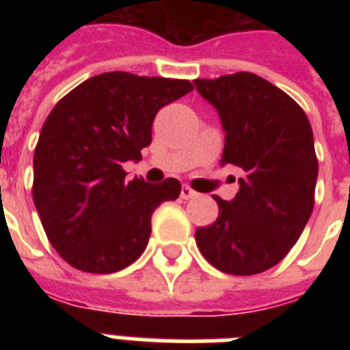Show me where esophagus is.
<instances>
[{
	"label": "esophagus",
	"mask_w": 350,
	"mask_h": 350,
	"mask_svg": "<svg viewBox=\"0 0 350 350\" xmlns=\"http://www.w3.org/2000/svg\"><path fill=\"white\" fill-rule=\"evenodd\" d=\"M181 200H192V198H196L198 196V192L196 191H192L191 187L189 185H183L181 187Z\"/></svg>",
	"instance_id": "obj_1"
}]
</instances>
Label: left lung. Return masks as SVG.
Wrapping results in <instances>:
<instances>
[{"mask_svg":"<svg viewBox=\"0 0 350 350\" xmlns=\"http://www.w3.org/2000/svg\"><path fill=\"white\" fill-rule=\"evenodd\" d=\"M225 132L221 165L243 170L239 191L216 221L196 230L203 258L218 271L250 276L269 271L298 241L314 207L318 159L304 109L252 72L196 79Z\"/></svg>","mask_w":350,"mask_h":350,"instance_id":"1","label":"left lung"}]
</instances>
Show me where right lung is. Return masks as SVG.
<instances>
[{"label": "right lung", "instance_id": "right-lung-1", "mask_svg": "<svg viewBox=\"0 0 350 350\" xmlns=\"http://www.w3.org/2000/svg\"><path fill=\"white\" fill-rule=\"evenodd\" d=\"M192 89L187 79L105 72L52 109L34 150L32 198L46 238L68 265L111 274L142 256L152 213L180 196L181 183L126 181L123 163L142 159L159 109Z\"/></svg>", "mask_w": 350, "mask_h": 350}]
</instances>
